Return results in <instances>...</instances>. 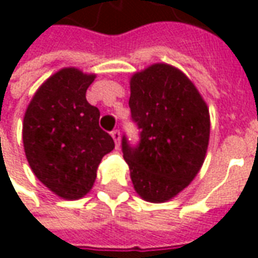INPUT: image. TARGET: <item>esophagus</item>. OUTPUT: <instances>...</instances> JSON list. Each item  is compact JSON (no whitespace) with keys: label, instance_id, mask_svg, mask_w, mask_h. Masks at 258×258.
Masks as SVG:
<instances>
[{"label":"esophagus","instance_id":"esophagus-1","mask_svg":"<svg viewBox=\"0 0 258 258\" xmlns=\"http://www.w3.org/2000/svg\"><path fill=\"white\" fill-rule=\"evenodd\" d=\"M112 138L114 140V144H116V146H120V140H121V135H120V131L118 130H114V131H112Z\"/></svg>","mask_w":258,"mask_h":258}]
</instances>
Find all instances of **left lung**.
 I'll return each mask as SVG.
<instances>
[{
	"instance_id": "8db88e82",
	"label": "left lung",
	"mask_w": 258,
	"mask_h": 258,
	"mask_svg": "<svg viewBox=\"0 0 258 258\" xmlns=\"http://www.w3.org/2000/svg\"><path fill=\"white\" fill-rule=\"evenodd\" d=\"M131 117L138 146L123 137V157L134 189L151 203L175 198L198 175L210 140V113L198 88L179 69L153 63L130 79Z\"/></svg>"
}]
</instances>
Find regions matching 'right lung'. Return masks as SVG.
<instances>
[{
  "instance_id": "obj_1",
  "label": "right lung",
  "mask_w": 258,
  "mask_h": 258,
  "mask_svg": "<svg viewBox=\"0 0 258 258\" xmlns=\"http://www.w3.org/2000/svg\"><path fill=\"white\" fill-rule=\"evenodd\" d=\"M96 74L63 68L31 98L23 117L26 159L40 182L66 200L84 198L95 182L102 157L114 149L99 127V110L85 92Z\"/></svg>"
}]
</instances>
